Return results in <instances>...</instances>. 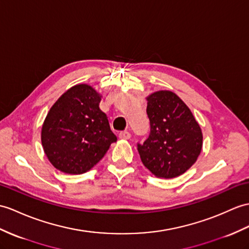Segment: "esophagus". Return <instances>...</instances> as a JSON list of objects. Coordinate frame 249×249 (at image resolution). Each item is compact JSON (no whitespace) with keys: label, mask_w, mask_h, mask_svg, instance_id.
I'll return each mask as SVG.
<instances>
[{"label":"esophagus","mask_w":249,"mask_h":249,"mask_svg":"<svg viewBox=\"0 0 249 249\" xmlns=\"http://www.w3.org/2000/svg\"><path fill=\"white\" fill-rule=\"evenodd\" d=\"M119 137L120 139H123V140H128V139H130L131 135L129 134V131H121L119 134Z\"/></svg>","instance_id":"1"}]
</instances>
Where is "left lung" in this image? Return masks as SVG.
Here are the masks:
<instances>
[{"label": "left lung", "instance_id": "8db88e82", "mask_svg": "<svg viewBox=\"0 0 249 249\" xmlns=\"http://www.w3.org/2000/svg\"><path fill=\"white\" fill-rule=\"evenodd\" d=\"M151 132L138 152L144 166L159 178H174L192 166L201 152L203 134L189 107L174 92L146 97Z\"/></svg>", "mask_w": 249, "mask_h": 249}]
</instances>
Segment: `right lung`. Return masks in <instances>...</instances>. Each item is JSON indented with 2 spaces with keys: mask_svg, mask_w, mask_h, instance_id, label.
I'll return each instance as SVG.
<instances>
[{
  "mask_svg": "<svg viewBox=\"0 0 249 249\" xmlns=\"http://www.w3.org/2000/svg\"><path fill=\"white\" fill-rule=\"evenodd\" d=\"M101 95L80 84L65 92L46 115L41 130L43 151L57 170L77 175L91 170L117 137L100 109Z\"/></svg>",
  "mask_w": 249,
  "mask_h": 249,
  "instance_id": "right-lung-1",
  "label": "right lung"
}]
</instances>
